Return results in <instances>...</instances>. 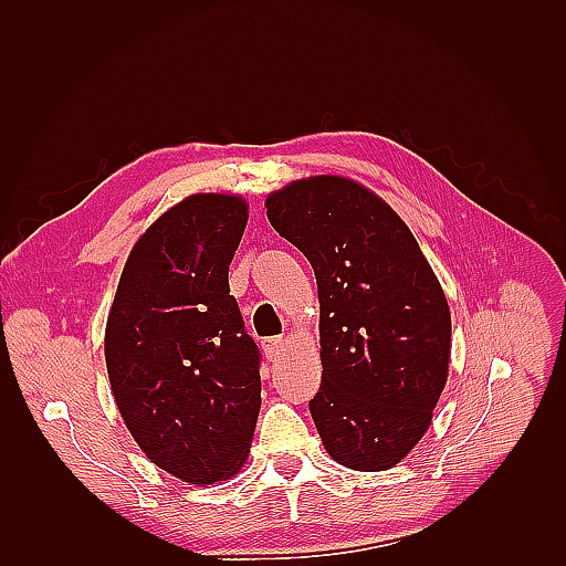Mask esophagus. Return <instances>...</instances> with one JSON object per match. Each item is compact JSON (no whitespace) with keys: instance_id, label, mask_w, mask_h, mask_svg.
<instances>
[{"instance_id":"1","label":"esophagus","mask_w":566,"mask_h":566,"mask_svg":"<svg viewBox=\"0 0 566 566\" xmlns=\"http://www.w3.org/2000/svg\"><path fill=\"white\" fill-rule=\"evenodd\" d=\"M283 345H285V339H283L281 335H276V337H264V339H262V349H264L269 361H273V358H276V356L281 354Z\"/></svg>"}]
</instances>
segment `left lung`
Instances as JSON below:
<instances>
[{"label":"left lung","instance_id":"obj_1","mask_svg":"<svg viewBox=\"0 0 566 566\" xmlns=\"http://www.w3.org/2000/svg\"><path fill=\"white\" fill-rule=\"evenodd\" d=\"M266 217L310 260L321 302V387L310 410L339 465L378 472L422 439L447 385L449 302L413 233L342 177L290 184Z\"/></svg>","mask_w":566,"mask_h":566}]
</instances>
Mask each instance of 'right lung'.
I'll list each match as a JSON object with an SVG mask.
<instances>
[{
  "label": "right lung",
  "instance_id": "obj_1",
  "mask_svg": "<svg viewBox=\"0 0 566 566\" xmlns=\"http://www.w3.org/2000/svg\"><path fill=\"white\" fill-rule=\"evenodd\" d=\"M248 224L235 196L198 193L134 245L106 325V366L148 460L191 484L231 476L262 406V354L229 287Z\"/></svg>",
  "mask_w": 566,
  "mask_h": 566
}]
</instances>
